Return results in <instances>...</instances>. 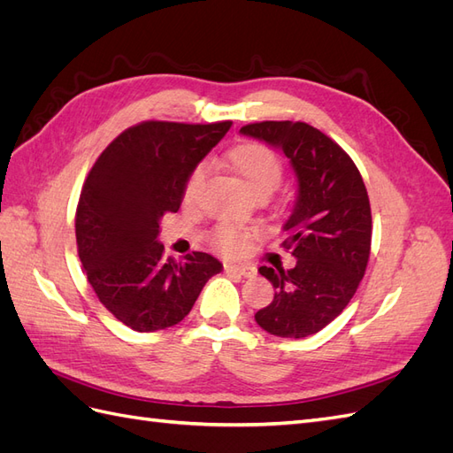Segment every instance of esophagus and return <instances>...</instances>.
Listing matches in <instances>:
<instances>
[{
    "mask_svg": "<svg viewBox=\"0 0 453 453\" xmlns=\"http://www.w3.org/2000/svg\"><path fill=\"white\" fill-rule=\"evenodd\" d=\"M225 272L234 273V276H240V278H253L257 273V270L251 266H236V265H225Z\"/></svg>",
    "mask_w": 453,
    "mask_h": 453,
    "instance_id": "1",
    "label": "esophagus"
}]
</instances>
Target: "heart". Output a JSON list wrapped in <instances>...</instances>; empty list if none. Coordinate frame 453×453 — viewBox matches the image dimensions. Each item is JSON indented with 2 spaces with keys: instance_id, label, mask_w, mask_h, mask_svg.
<instances>
[{
  "instance_id": "1",
  "label": "heart",
  "mask_w": 453,
  "mask_h": 453,
  "mask_svg": "<svg viewBox=\"0 0 453 453\" xmlns=\"http://www.w3.org/2000/svg\"><path fill=\"white\" fill-rule=\"evenodd\" d=\"M226 160L230 164V168L242 177L245 187H248L255 196H260V195L268 196L281 181V175H283L281 160L270 147L263 143L248 142V143H240L236 147H232L226 153ZM203 177H205L203 164H198V166L188 173L183 187V200L187 203H190L196 198L198 190L203 183ZM245 242H248V232L234 225H219L213 230V243L219 250L228 255L238 253L245 245Z\"/></svg>"
}]
</instances>
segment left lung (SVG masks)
I'll use <instances>...</instances> for the list:
<instances>
[{
	"mask_svg": "<svg viewBox=\"0 0 453 453\" xmlns=\"http://www.w3.org/2000/svg\"><path fill=\"white\" fill-rule=\"evenodd\" d=\"M240 134L281 150L296 175L283 223V248L296 265L258 268L276 293L255 321L273 336L306 338L344 311L365 276L372 238L366 187L346 150L306 122H255Z\"/></svg>",
	"mask_w": 453,
	"mask_h": 453,
	"instance_id": "8db88e82",
	"label": "left lung"
}]
</instances>
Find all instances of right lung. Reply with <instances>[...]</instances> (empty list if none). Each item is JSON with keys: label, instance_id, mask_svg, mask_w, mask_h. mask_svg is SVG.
<instances>
[{"label": "right lung", "instance_id": "obj_1", "mask_svg": "<svg viewBox=\"0 0 453 453\" xmlns=\"http://www.w3.org/2000/svg\"><path fill=\"white\" fill-rule=\"evenodd\" d=\"M232 122L147 120L115 138L96 160L75 215L79 258L100 303L138 333L183 321L223 265L195 251L164 258L160 221L183 202L188 173Z\"/></svg>", "mask_w": 453, "mask_h": 453}]
</instances>
